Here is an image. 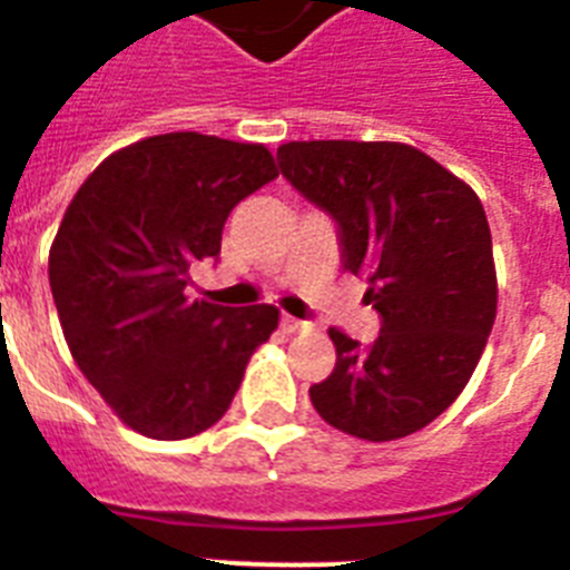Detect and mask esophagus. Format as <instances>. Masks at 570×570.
<instances>
[{
    "mask_svg": "<svg viewBox=\"0 0 570 570\" xmlns=\"http://www.w3.org/2000/svg\"><path fill=\"white\" fill-rule=\"evenodd\" d=\"M279 325H282V331H285V334H296V331L308 328V322L296 320V316H291V314H282Z\"/></svg>",
    "mask_w": 570,
    "mask_h": 570,
    "instance_id": "esophagus-1",
    "label": "esophagus"
}]
</instances>
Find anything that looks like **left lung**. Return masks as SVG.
Returning <instances> with one entry per match:
<instances>
[{"label": "left lung", "instance_id": "1", "mask_svg": "<svg viewBox=\"0 0 570 570\" xmlns=\"http://www.w3.org/2000/svg\"><path fill=\"white\" fill-rule=\"evenodd\" d=\"M279 174L334 219L342 268L367 279L380 336L331 328L336 365L311 385L328 425L367 442L414 434L471 380L497 316L480 196L400 142L314 139L276 150Z\"/></svg>", "mask_w": 570, "mask_h": 570}]
</instances>
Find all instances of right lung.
I'll return each instance as SVG.
<instances>
[{"label": "right lung", "instance_id": "add662e5", "mask_svg": "<svg viewBox=\"0 0 570 570\" xmlns=\"http://www.w3.org/2000/svg\"><path fill=\"white\" fill-rule=\"evenodd\" d=\"M265 145L196 130L116 150L65 210L50 291L79 371L150 440H188L230 407L274 334V305L188 299L190 265L219 259L230 210L276 179Z\"/></svg>", "mask_w": 570, "mask_h": 570}]
</instances>
